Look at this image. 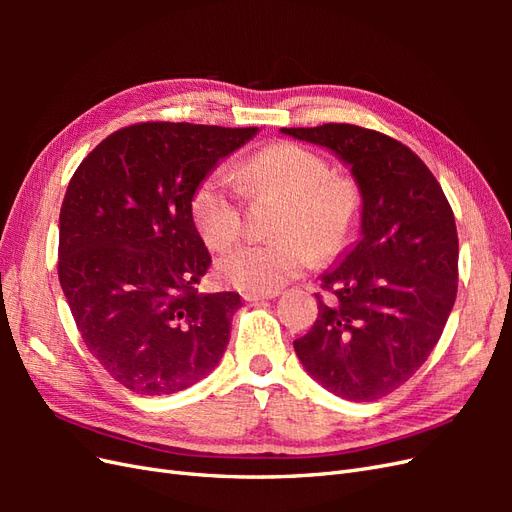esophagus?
<instances>
[{"instance_id":"esophagus-1","label":"esophagus","mask_w":512,"mask_h":512,"mask_svg":"<svg viewBox=\"0 0 512 512\" xmlns=\"http://www.w3.org/2000/svg\"><path fill=\"white\" fill-rule=\"evenodd\" d=\"M241 297L245 301H265V299H275L280 297V290H271V292H256V290H245Z\"/></svg>"}]
</instances>
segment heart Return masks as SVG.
Returning <instances> with one entry per match:
<instances>
[{"instance_id":"obj_1","label":"heart","mask_w":512,"mask_h":512,"mask_svg":"<svg viewBox=\"0 0 512 512\" xmlns=\"http://www.w3.org/2000/svg\"><path fill=\"white\" fill-rule=\"evenodd\" d=\"M237 175L250 188L284 200L269 243L239 245L218 262L220 277L235 288L271 292L324 258L344 252L361 222L363 200L356 183L333 177L329 162L294 143H277L247 160ZM192 218L213 250H226L241 235L237 183L213 170L192 196Z\"/></svg>"}]
</instances>
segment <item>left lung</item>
Wrapping results in <instances>:
<instances>
[{
    "label": "left lung",
    "mask_w": 512,
    "mask_h": 512,
    "mask_svg": "<svg viewBox=\"0 0 512 512\" xmlns=\"http://www.w3.org/2000/svg\"><path fill=\"white\" fill-rule=\"evenodd\" d=\"M327 147L359 185V237L320 275L318 318L294 352L324 389L374 401L412 378L436 348L457 297L451 205L425 162L395 138L352 126L282 128Z\"/></svg>",
    "instance_id": "obj_1"
}]
</instances>
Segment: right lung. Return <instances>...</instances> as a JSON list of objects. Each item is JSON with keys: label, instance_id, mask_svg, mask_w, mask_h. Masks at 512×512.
Listing matches in <instances>:
<instances>
[{"label": "right lung", "instance_id": "obj_1", "mask_svg": "<svg viewBox=\"0 0 512 512\" xmlns=\"http://www.w3.org/2000/svg\"><path fill=\"white\" fill-rule=\"evenodd\" d=\"M258 128L147 121L106 136L76 168L59 213V284L87 350L136 395L209 376L241 307L198 292L211 265L192 196Z\"/></svg>", "mask_w": 512, "mask_h": 512}]
</instances>
